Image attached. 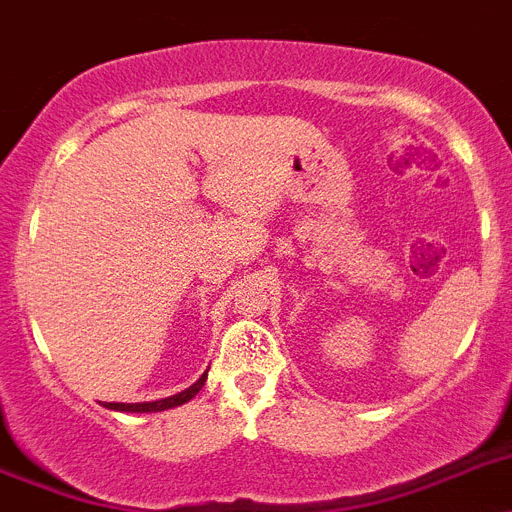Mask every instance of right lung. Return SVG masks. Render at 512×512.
<instances>
[{"label": "right lung", "instance_id": "obj_1", "mask_svg": "<svg viewBox=\"0 0 512 512\" xmlns=\"http://www.w3.org/2000/svg\"><path fill=\"white\" fill-rule=\"evenodd\" d=\"M204 382H206V372L199 377V380L193 382L191 388L183 390V393H178V395H170V398L153 400V403H107V408H112V411H124V413H158V411H168V408H176V405L188 403V400H191L193 395H196L201 388H204Z\"/></svg>", "mask_w": 512, "mask_h": 512}]
</instances>
